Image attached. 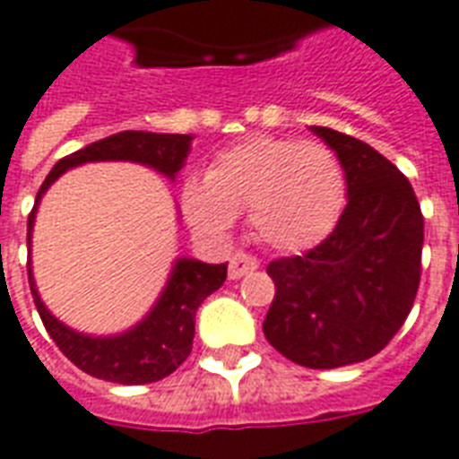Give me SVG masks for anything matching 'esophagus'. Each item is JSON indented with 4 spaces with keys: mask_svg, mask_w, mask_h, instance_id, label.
Instances as JSON below:
<instances>
[{
    "mask_svg": "<svg viewBox=\"0 0 459 459\" xmlns=\"http://www.w3.org/2000/svg\"><path fill=\"white\" fill-rule=\"evenodd\" d=\"M257 267H260L257 257H253V255H247V253H236L233 257H230L229 276L230 279H240V276H245L247 272H255Z\"/></svg>",
    "mask_w": 459,
    "mask_h": 459,
    "instance_id": "34e87169",
    "label": "esophagus"
}]
</instances>
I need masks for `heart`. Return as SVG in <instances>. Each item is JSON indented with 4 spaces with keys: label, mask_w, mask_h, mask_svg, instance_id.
Wrapping results in <instances>:
<instances>
[{
    "label": "heart",
    "mask_w": 459,
    "mask_h": 459,
    "mask_svg": "<svg viewBox=\"0 0 459 459\" xmlns=\"http://www.w3.org/2000/svg\"><path fill=\"white\" fill-rule=\"evenodd\" d=\"M346 175L330 146L279 136H250L214 159L206 180L185 185V214L197 229L223 236L250 212L262 243L303 253L337 226Z\"/></svg>",
    "instance_id": "heart-1"
}]
</instances>
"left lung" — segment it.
Listing matches in <instances>:
<instances>
[{
    "label": "left lung",
    "mask_w": 459,
    "mask_h": 459,
    "mask_svg": "<svg viewBox=\"0 0 459 459\" xmlns=\"http://www.w3.org/2000/svg\"><path fill=\"white\" fill-rule=\"evenodd\" d=\"M342 160L346 202L337 226L306 255L267 267L276 293L264 337L306 368H342L376 356L414 306L424 216L394 163L356 136L310 127Z\"/></svg>",
    "instance_id": "8db88e82"
}]
</instances>
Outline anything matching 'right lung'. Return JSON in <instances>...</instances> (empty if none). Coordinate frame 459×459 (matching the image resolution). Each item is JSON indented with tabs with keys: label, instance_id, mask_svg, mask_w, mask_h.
Segmentation results:
<instances>
[{
	"label": "right lung",
	"instance_id": "1",
	"mask_svg": "<svg viewBox=\"0 0 459 459\" xmlns=\"http://www.w3.org/2000/svg\"><path fill=\"white\" fill-rule=\"evenodd\" d=\"M192 139H195L192 134H156V132L129 129V132L105 136L100 142H93L79 152L69 153L66 159L57 160V166L52 168L45 183L40 185L33 212L28 216V253H30V238H33L35 214H38L40 199L69 168L96 163V160H132V163H142V166L159 170L175 183V178L190 156ZM226 267H229L226 262L206 264L192 257H178L152 310L129 330L117 332V334H86L57 320L45 307L38 293L30 260H28V284H30L35 307L43 317L45 330L76 368L100 380H110V383L144 385L170 376L190 356L197 307L206 296L221 289L226 281Z\"/></svg>",
	"mask_w": 459,
	"mask_h": 459
}]
</instances>
